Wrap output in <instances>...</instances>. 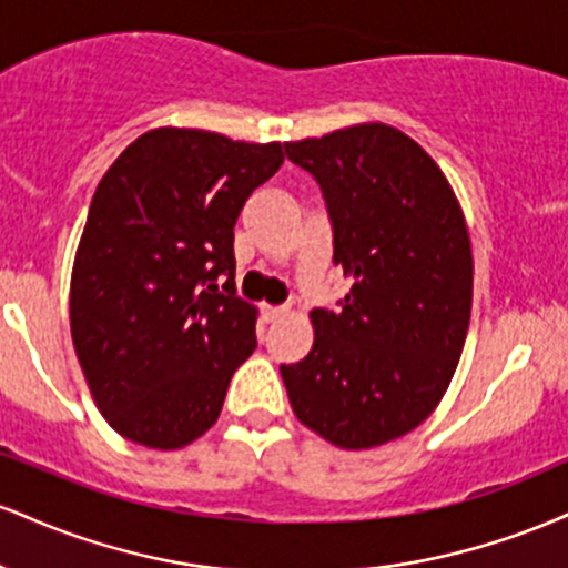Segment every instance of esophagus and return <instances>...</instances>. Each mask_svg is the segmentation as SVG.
<instances>
[{"mask_svg": "<svg viewBox=\"0 0 568 568\" xmlns=\"http://www.w3.org/2000/svg\"><path fill=\"white\" fill-rule=\"evenodd\" d=\"M285 315H288V310H285V306H270V304L262 306L264 323H277V321H283Z\"/></svg>", "mask_w": 568, "mask_h": 568, "instance_id": "1", "label": "esophagus"}]
</instances>
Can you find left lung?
Here are the masks:
<instances>
[{
    "label": "left lung",
    "mask_w": 568,
    "mask_h": 568,
    "mask_svg": "<svg viewBox=\"0 0 568 568\" xmlns=\"http://www.w3.org/2000/svg\"><path fill=\"white\" fill-rule=\"evenodd\" d=\"M323 189L342 312L312 310L310 355L280 366L298 422L347 452L382 446L433 414L473 310V247L446 173L384 122L285 143Z\"/></svg>",
    "instance_id": "8db88e82"
}]
</instances>
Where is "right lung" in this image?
<instances>
[{"label": "right lung", "mask_w": 568, "mask_h": 568, "mask_svg": "<svg viewBox=\"0 0 568 568\" xmlns=\"http://www.w3.org/2000/svg\"><path fill=\"white\" fill-rule=\"evenodd\" d=\"M283 160L277 141L154 128L103 173L69 321L90 395L122 438L175 452L216 425L232 374L256 349L258 310L234 296V224Z\"/></svg>", "instance_id": "right-lung-1"}]
</instances>
